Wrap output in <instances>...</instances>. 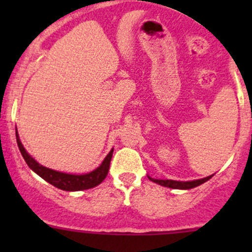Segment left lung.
I'll list each match as a JSON object with an SVG mask.
<instances>
[{
	"label": "left lung",
	"mask_w": 252,
	"mask_h": 252,
	"mask_svg": "<svg viewBox=\"0 0 252 252\" xmlns=\"http://www.w3.org/2000/svg\"><path fill=\"white\" fill-rule=\"evenodd\" d=\"M212 178V175L211 177H207V178H203V179H198V180H192V182H177V180H161V179H151L153 182H155V183L160 184V186L162 187H168V188H173V189H192L194 188V187H198L201 186V184H203L204 182H207V180H209Z\"/></svg>",
	"instance_id": "1"
}]
</instances>
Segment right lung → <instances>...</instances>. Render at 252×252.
Here are the masks:
<instances>
[{"mask_svg":"<svg viewBox=\"0 0 252 252\" xmlns=\"http://www.w3.org/2000/svg\"><path fill=\"white\" fill-rule=\"evenodd\" d=\"M16 140H17V146L20 149V153H21L22 158L25 159L26 164L30 166V169L36 173L37 175L45 179L48 183H50L51 186L57 187L59 189H63V190H68V192H74V190H84V189H90L93 187L98 186L104 180V178L108 174V170H110V162L111 158H112L113 150L110 151V154L107 155L106 159L103 160L101 165L95 170L91 171L88 174L83 175H74V174H65V173H60V171H55L53 169L45 168V166L40 165L39 162L35 161L32 158L26 153V150L22 146L21 141L19 139V135H17L16 130Z\"/></svg>","mask_w":252,"mask_h":252,"instance_id":"obj_1","label":"right lung"}]
</instances>
